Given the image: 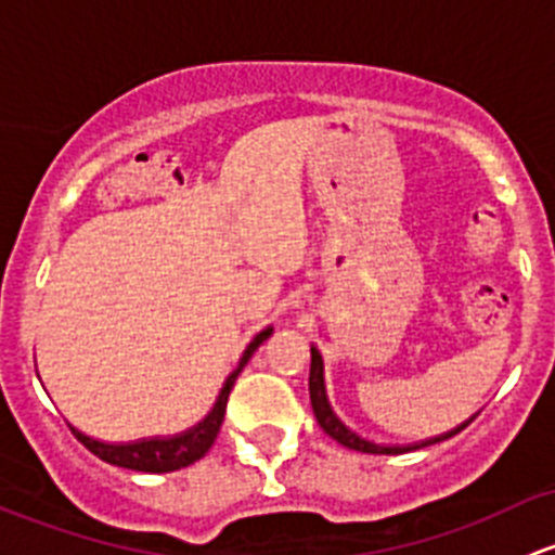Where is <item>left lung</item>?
I'll return each instance as SVG.
<instances>
[{
	"mask_svg": "<svg viewBox=\"0 0 555 555\" xmlns=\"http://www.w3.org/2000/svg\"><path fill=\"white\" fill-rule=\"evenodd\" d=\"M309 395H311V408H313V416H317L319 427H322L324 433L330 435V438L338 440L340 446H346V449H351V451H362V453H405V451H413V449H424V446H433V443H440V440L453 438V435L462 433V429L467 427V424L473 422L475 416H478V413H475V416H469L467 422H462V424H459V427L449 429V433L435 435V438H427V440H418V443H405V446L373 443V440L362 438L360 433H354V429H351V427H346V424L340 422L338 413L333 411V405H330L327 386H324V360H322V354H319L317 346H311Z\"/></svg>",
	"mask_w": 555,
	"mask_h": 555,
	"instance_id": "8db88e82",
	"label": "left lung"
}]
</instances>
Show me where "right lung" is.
Segmentation results:
<instances>
[{"label": "right lung", "mask_w": 555, "mask_h": 555, "mask_svg": "<svg viewBox=\"0 0 555 555\" xmlns=\"http://www.w3.org/2000/svg\"><path fill=\"white\" fill-rule=\"evenodd\" d=\"M271 333H273V327H266L249 340V346L244 349L242 360H238L236 371H233L231 376L225 378V384H222V389H220V395H217L211 411L206 413V416L201 418L195 427L184 429V433H179V435H166V438L164 435H158V438L128 440V443H104V440L91 438V435L80 433V429L72 427L69 424L72 433L77 435V440H80L88 451L96 453V456L104 459V462L115 464V467L137 469V473H173V469L188 467V464L198 462L201 456H206V451L215 446L217 433H220V427H222V418H225L228 395H231L238 373L244 371V365L249 362V357L255 354L257 346H260L262 340L271 338Z\"/></svg>", "instance_id": "obj_1"}]
</instances>
